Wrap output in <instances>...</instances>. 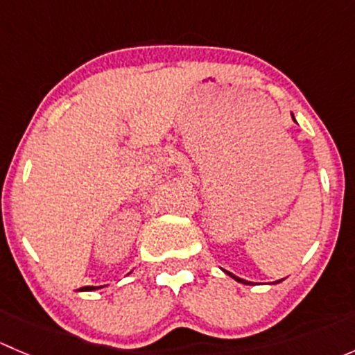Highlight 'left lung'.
I'll use <instances>...</instances> for the list:
<instances>
[{
	"instance_id": "left-lung-1",
	"label": "left lung",
	"mask_w": 355,
	"mask_h": 355,
	"mask_svg": "<svg viewBox=\"0 0 355 355\" xmlns=\"http://www.w3.org/2000/svg\"><path fill=\"white\" fill-rule=\"evenodd\" d=\"M292 118H293V121H295V116H293V113H292ZM225 271V270H223ZM225 273L228 275V277L230 278H234L235 282H239V284H244V285H250V282H247V280H244V278H239L237 275H234V273H230V271H225ZM282 280H278V282H273V284H280Z\"/></svg>"
}]
</instances>
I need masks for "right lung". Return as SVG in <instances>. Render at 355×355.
<instances>
[{
    "instance_id": "right-lung-1",
    "label": "right lung",
    "mask_w": 355,
    "mask_h": 355,
    "mask_svg": "<svg viewBox=\"0 0 355 355\" xmlns=\"http://www.w3.org/2000/svg\"><path fill=\"white\" fill-rule=\"evenodd\" d=\"M98 288H103V287H91V285H87V287H82L78 290H80V292H92V290H98Z\"/></svg>"
}]
</instances>
